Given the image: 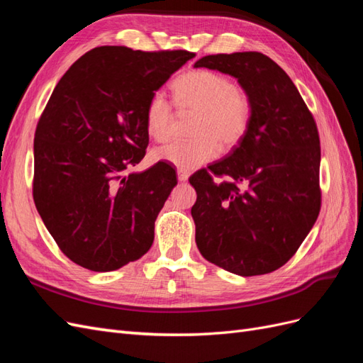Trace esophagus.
Here are the masks:
<instances>
[{
  "instance_id": "obj_1",
  "label": "esophagus",
  "mask_w": 363,
  "mask_h": 363,
  "mask_svg": "<svg viewBox=\"0 0 363 363\" xmlns=\"http://www.w3.org/2000/svg\"><path fill=\"white\" fill-rule=\"evenodd\" d=\"M177 179H179V182H188L189 174L182 171V169H179V171H177Z\"/></svg>"
}]
</instances>
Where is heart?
Returning a JSON list of instances; mask_svg holds the SVG:
<instances>
[{"mask_svg": "<svg viewBox=\"0 0 363 363\" xmlns=\"http://www.w3.org/2000/svg\"><path fill=\"white\" fill-rule=\"evenodd\" d=\"M174 101L182 113H195L189 142L171 144L152 151V159L169 163L184 172L194 171L218 156L223 148L238 145L247 135L252 106L250 96L235 86L228 77L196 69L180 75L172 84ZM174 112L163 92L152 94L145 111L148 135L157 142L171 135Z\"/></svg>", "mask_w": 363, "mask_h": 363, "instance_id": "b5f03b06", "label": "heart"}]
</instances>
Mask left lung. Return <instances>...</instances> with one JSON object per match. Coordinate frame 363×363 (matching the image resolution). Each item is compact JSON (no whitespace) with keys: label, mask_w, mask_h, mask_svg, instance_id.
I'll return each instance as SVG.
<instances>
[{"label":"left lung","mask_w":363,"mask_h":363,"mask_svg":"<svg viewBox=\"0 0 363 363\" xmlns=\"http://www.w3.org/2000/svg\"><path fill=\"white\" fill-rule=\"evenodd\" d=\"M235 77L250 96L245 138L227 157L195 172L191 208L203 257L238 276L283 267L312 230L321 207L316 124L289 75L256 51L195 62ZM211 173L228 180L215 184Z\"/></svg>","instance_id":"8db88e82"}]
</instances>
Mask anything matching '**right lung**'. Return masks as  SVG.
Wrapping results in <instances>:
<instances>
[{
  "label": "right lung",
  "instance_id": "1",
  "mask_svg": "<svg viewBox=\"0 0 363 363\" xmlns=\"http://www.w3.org/2000/svg\"><path fill=\"white\" fill-rule=\"evenodd\" d=\"M189 51L98 47L54 87L35 135L33 199L63 255L96 272L140 259L177 175L145 156L150 98L191 60Z\"/></svg>",
  "mask_w": 363,
  "mask_h": 363
}]
</instances>
